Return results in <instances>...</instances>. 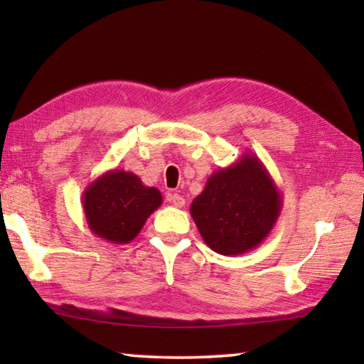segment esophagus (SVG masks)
<instances>
[{
    "label": "esophagus",
    "instance_id": "34e87169",
    "mask_svg": "<svg viewBox=\"0 0 364 364\" xmlns=\"http://www.w3.org/2000/svg\"><path fill=\"white\" fill-rule=\"evenodd\" d=\"M167 200L170 202V204H173L178 208L184 207V197L180 196V194H168L167 196Z\"/></svg>",
    "mask_w": 364,
    "mask_h": 364
}]
</instances>
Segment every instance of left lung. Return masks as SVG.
<instances>
[{"mask_svg": "<svg viewBox=\"0 0 364 364\" xmlns=\"http://www.w3.org/2000/svg\"><path fill=\"white\" fill-rule=\"evenodd\" d=\"M281 191L255 154L210 175L191 204L202 239L221 255H241L260 245L278 221Z\"/></svg>", "mask_w": 364, "mask_h": 364, "instance_id": "obj_1", "label": "left lung"}]
</instances>
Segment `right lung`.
Returning a JSON list of instances; mask_svg holds the SVG:
<instances>
[{
	"label": "right lung",
	"mask_w": 364,
	"mask_h": 364,
	"mask_svg": "<svg viewBox=\"0 0 364 364\" xmlns=\"http://www.w3.org/2000/svg\"><path fill=\"white\" fill-rule=\"evenodd\" d=\"M90 231L112 244H128L162 205L157 188L144 186L132 171L109 170L91 181L82 196Z\"/></svg>",
	"instance_id": "right-lung-1"
}]
</instances>
